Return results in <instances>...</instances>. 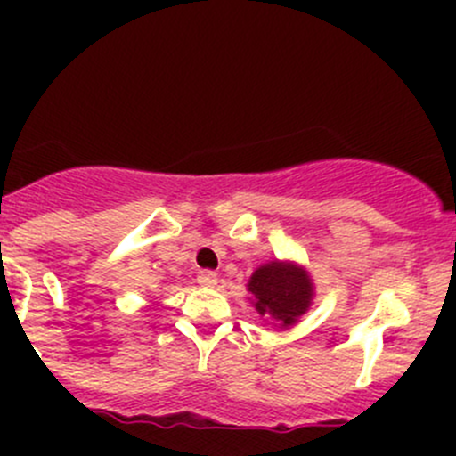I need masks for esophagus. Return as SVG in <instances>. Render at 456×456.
Returning a JSON list of instances; mask_svg holds the SVG:
<instances>
[{"label": "esophagus", "instance_id": "obj_1", "mask_svg": "<svg viewBox=\"0 0 456 456\" xmlns=\"http://www.w3.org/2000/svg\"><path fill=\"white\" fill-rule=\"evenodd\" d=\"M196 280H199V284H202V287H214V284L218 282V275H216L214 271L207 269V271H200Z\"/></svg>", "mask_w": 456, "mask_h": 456}]
</instances>
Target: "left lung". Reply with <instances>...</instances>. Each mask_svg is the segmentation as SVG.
Returning <instances> with one entry per match:
<instances>
[{
  "instance_id": "obj_1",
  "label": "left lung",
  "mask_w": 456,
  "mask_h": 456,
  "mask_svg": "<svg viewBox=\"0 0 456 456\" xmlns=\"http://www.w3.org/2000/svg\"><path fill=\"white\" fill-rule=\"evenodd\" d=\"M249 291L256 296V311L275 324L291 326L309 309L314 287L300 266L289 262H269L260 266L249 280Z\"/></svg>"
}]
</instances>
